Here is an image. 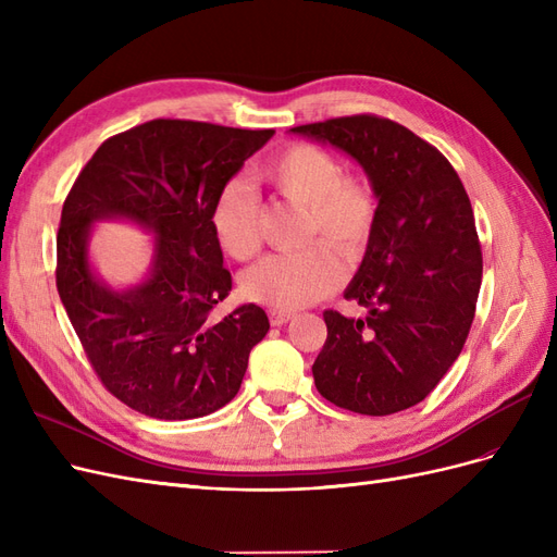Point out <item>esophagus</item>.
<instances>
[{"label": "esophagus", "mask_w": 557, "mask_h": 557, "mask_svg": "<svg viewBox=\"0 0 557 557\" xmlns=\"http://www.w3.org/2000/svg\"><path fill=\"white\" fill-rule=\"evenodd\" d=\"M269 320H272V325H285L288 320H293V313H288V311H269Z\"/></svg>", "instance_id": "obj_1"}]
</instances>
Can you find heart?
<instances>
[{"label":"heart","mask_w":557,"mask_h":557,"mask_svg":"<svg viewBox=\"0 0 557 557\" xmlns=\"http://www.w3.org/2000/svg\"><path fill=\"white\" fill-rule=\"evenodd\" d=\"M274 190L301 209L299 252H276L244 274V293L258 305L295 311L330 295L344 281V264L325 239L348 260L367 250L376 227V197L360 178L344 176L339 160L327 150L297 144L264 164ZM213 237L230 258L246 260L260 248V201L242 178L227 181L211 207Z\"/></svg>","instance_id":"b5f03b06"}]
</instances>
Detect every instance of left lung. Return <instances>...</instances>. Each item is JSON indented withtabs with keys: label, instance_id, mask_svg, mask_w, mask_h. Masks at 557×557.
<instances>
[{
	"label": "left lung",
	"instance_id": "8db88e82",
	"mask_svg": "<svg viewBox=\"0 0 557 557\" xmlns=\"http://www.w3.org/2000/svg\"><path fill=\"white\" fill-rule=\"evenodd\" d=\"M290 132L356 160L379 201L372 242L344 290L367 315L323 313L318 393L364 416L409 409L458 360L476 311L483 258L465 185L440 150L385 117H332Z\"/></svg>",
	"mask_w": 557,
	"mask_h": 557
}]
</instances>
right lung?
Wrapping results in <instances>:
<instances>
[{
	"label": "right lung",
	"mask_w": 557,
	"mask_h": 557,
	"mask_svg": "<svg viewBox=\"0 0 557 557\" xmlns=\"http://www.w3.org/2000/svg\"><path fill=\"white\" fill-rule=\"evenodd\" d=\"M274 129L150 121L107 139L62 207L58 293L97 376L129 409L160 420L218 411L239 393L269 332L258 305L221 320L232 290L211 207ZM121 220L154 237L141 282L117 289L89 258L94 225Z\"/></svg>",
	"instance_id": "right-lung-1"
}]
</instances>
